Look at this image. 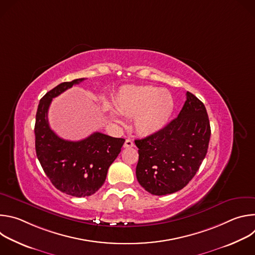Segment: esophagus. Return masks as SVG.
Returning <instances> with one entry per match:
<instances>
[{
  "mask_svg": "<svg viewBox=\"0 0 255 255\" xmlns=\"http://www.w3.org/2000/svg\"><path fill=\"white\" fill-rule=\"evenodd\" d=\"M133 146H134L133 140H131V139H126V141H125V143H124V147L128 148V147H133Z\"/></svg>",
  "mask_w": 255,
  "mask_h": 255,
  "instance_id": "esophagus-1",
  "label": "esophagus"
}]
</instances>
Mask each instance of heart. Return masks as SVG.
<instances>
[{"label": "heart", "instance_id": "1", "mask_svg": "<svg viewBox=\"0 0 255 255\" xmlns=\"http://www.w3.org/2000/svg\"><path fill=\"white\" fill-rule=\"evenodd\" d=\"M171 94L152 86H128L122 88L116 98L115 107L126 116L134 117V128L140 135H151L161 130L173 111ZM112 119L122 124L120 116L111 112Z\"/></svg>", "mask_w": 255, "mask_h": 255}]
</instances>
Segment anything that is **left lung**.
Listing matches in <instances>:
<instances>
[{
	"label": "left lung",
	"instance_id": "obj_1",
	"mask_svg": "<svg viewBox=\"0 0 255 255\" xmlns=\"http://www.w3.org/2000/svg\"><path fill=\"white\" fill-rule=\"evenodd\" d=\"M211 127L205 105L192 93L178 116L158 132L135 140L138 183L163 196L185 188L195 176L209 146Z\"/></svg>",
	"mask_w": 255,
	"mask_h": 255
}]
</instances>
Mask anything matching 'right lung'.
Listing matches in <instances>:
<instances>
[{
    "label": "right lung",
    "instance_id": "obj_1",
    "mask_svg": "<svg viewBox=\"0 0 255 255\" xmlns=\"http://www.w3.org/2000/svg\"><path fill=\"white\" fill-rule=\"evenodd\" d=\"M85 79L61 83L40 100L35 122L36 155L52 185L72 197H89L105 183L109 167L116 159L125 142L95 132L86 139L68 141L57 136L48 123L52 99Z\"/></svg>",
    "mask_w": 255,
    "mask_h": 255
}]
</instances>
